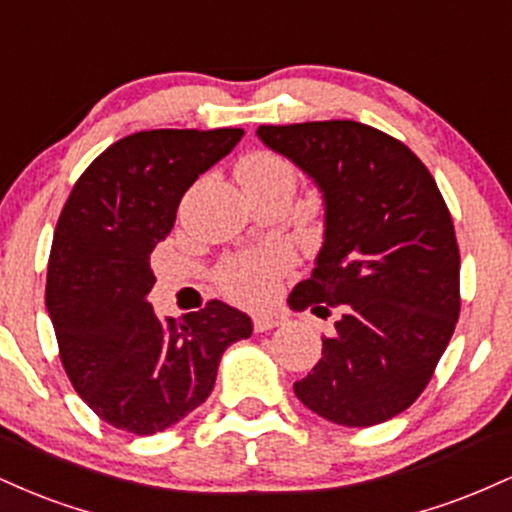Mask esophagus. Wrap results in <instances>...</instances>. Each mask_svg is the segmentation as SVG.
Wrapping results in <instances>:
<instances>
[{"label":"esophagus","instance_id":"1","mask_svg":"<svg viewBox=\"0 0 512 512\" xmlns=\"http://www.w3.org/2000/svg\"><path fill=\"white\" fill-rule=\"evenodd\" d=\"M286 322V317L281 313H274V310H264V313H257L252 317V330L255 332H267L274 330V327H281Z\"/></svg>","mask_w":512,"mask_h":512}]
</instances>
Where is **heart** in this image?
Instances as JSON below:
<instances>
[{
	"label": "heart",
	"instance_id": "b5f03b06",
	"mask_svg": "<svg viewBox=\"0 0 512 512\" xmlns=\"http://www.w3.org/2000/svg\"><path fill=\"white\" fill-rule=\"evenodd\" d=\"M238 178L243 187H296L298 168L286 156L269 149L250 151L240 158ZM296 264V252L286 243H269L228 257L216 269V284L231 301L255 305L267 301L279 279Z\"/></svg>",
	"mask_w": 512,
	"mask_h": 512
}]
</instances>
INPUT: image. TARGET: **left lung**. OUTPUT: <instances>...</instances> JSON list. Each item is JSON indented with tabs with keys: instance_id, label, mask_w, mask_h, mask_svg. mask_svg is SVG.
Instances as JSON below:
<instances>
[{
	"instance_id": "obj_1",
	"label": "left lung",
	"mask_w": 512,
	"mask_h": 512,
	"mask_svg": "<svg viewBox=\"0 0 512 512\" xmlns=\"http://www.w3.org/2000/svg\"><path fill=\"white\" fill-rule=\"evenodd\" d=\"M325 197V243L291 308L334 315L293 392L339 426L402 414L431 383L460 317V248L436 180L390 134L354 120L262 125Z\"/></svg>"
}]
</instances>
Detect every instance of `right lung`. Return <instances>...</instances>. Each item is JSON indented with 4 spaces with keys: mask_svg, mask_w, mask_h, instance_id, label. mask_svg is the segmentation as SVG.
<instances>
[{
    "mask_svg": "<svg viewBox=\"0 0 512 512\" xmlns=\"http://www.w3.org/2000/svg\"><path fill=\"white\" fill-rule=\"evenodd\" d=\"M240 127L146 129L110 144L74 182L48 262L45 305L62 366L105 424L151 436L178 424L214 390L223 351L252 334L221 301L158 317L151 252L180 199L243 137Z\"/></svg>",
    "mask_w": 512,
    "mask_h": 512,
    "instance_id": "right-lung-1",
    "label": "right lung"
}]
</instances>
